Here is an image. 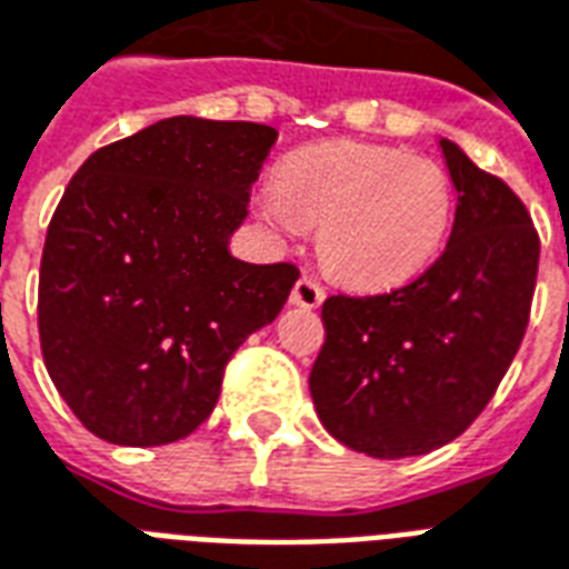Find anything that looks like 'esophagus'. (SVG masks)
I'll use <instances>...</instances> for the list:
<instances>
[{"mask_svg":"<svg viewBox=\"0 0 569 569\" xmlns=\"http://www.w3.org/2000/svg\"><path fill=\"white\" fill-rule=\"evenodd\" d=\"M326 301V289L313 280V277H298V283L292 286V305L298 307H319Z\"/></svg>","mask_w":569,"mask_h":569,"instance_id":"34e87169","label":"esophagus"}]
</instances>
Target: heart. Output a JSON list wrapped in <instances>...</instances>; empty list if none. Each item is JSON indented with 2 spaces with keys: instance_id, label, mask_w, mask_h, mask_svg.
<instances>
[{
  "instance_id": "b5f03b06",
  "label": "heart",
  "mask_w": 569,
  "mask_h": 569,
  "mask_svg": "<svg viewBox=\"0 0 569 569\" xmlns=\"http://www.w3.org/2000/svg\"><path fill=\"white\" fill-rule=\"evenodd\" d=\"M452 208V183L431 159L359 141L296 150L259 192V213L273 229L319 226L322 264L359 289L407 283L422 271Z\"/></svg>"
}]
</instances>
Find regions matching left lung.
<instances>
[{"instance_id": "8db88e82", "label": "left lung", "mask_w": 569, "mask_h": 569, "mask_svg": "<svg viewBox=\"0 0 569 569\" xmlns=\"http://www.w3.org/2000/svg\"><path fill=\"white\" fill-rule=\"evenodd\" d=\"M458 192L443 256L382 296H331L310 370L319 422L370 458H410L465 435L516 359L540 238L512 189L440 138Z\"/></svg>"}]
</instances>
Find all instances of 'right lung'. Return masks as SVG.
I'll return each mask as SVG.
<instances>
[{"instance_id": "obj_1", "label": "right lung", "mask_w": 569, "mask_h": 569, "mask_svg": "<svg viewBox=\"0 0 569 569\" xmlns=\"http://www.w3.org/2000/svg\"><path fill=\"white\" fill-rule=\"evenodd\" d=\"M273 141L262 123L168 117L96 150L66 187L41 252L38 338L96 437L192 435L231 352L283 310L296 264L229 252Z\"/></svg>"}]
</instances>
